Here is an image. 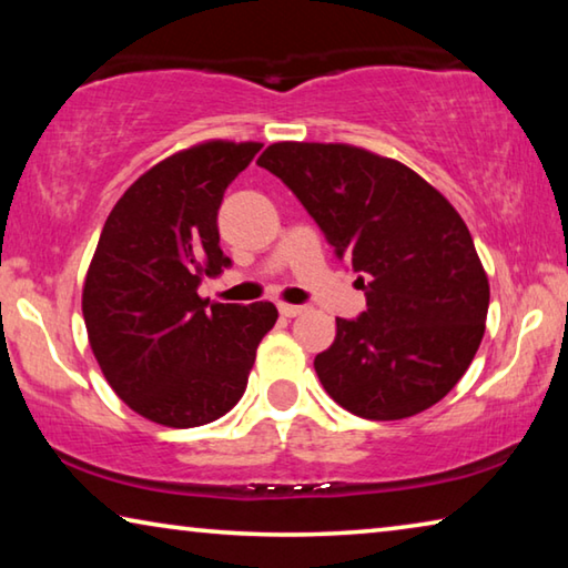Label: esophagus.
<instances>
[{"mask_svg":"<svg viewBox=\"0 0 568 568\" xmlns=\"http://www.w3.org/2000/svg\"><path fill=\"white\" fill-rule=\"evenodd\" d=\"M277 311H281L283 318H295V315L305 313V305H293V303H277Z\"/></svg>","mask_w":568,"mask_h":568,"instance_id":"esophagus-1","label":"esophagus"}]
</instances>
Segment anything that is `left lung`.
<instances>
[{
	"instance_id": "obj_1",
	"label": "left lung",
	"mask_w": 568,
	"mask_h": 568,
	"mask_svg": "<svg viewBox=\"0 0 568 568\" xmlns=\"http://www.w3.org/2000/svg\"><path fill=\"white\" fill-rule=\"evenodd\" d=\"M257 165L295 192L365 291L315 355L328 396L371 420H400L446 396L486 331L488 275L464 217L418 172L345 142H273Z\"/></svg>"
}]
</instances>
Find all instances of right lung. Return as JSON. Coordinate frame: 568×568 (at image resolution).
I'll return each instance as SVG.
<instances>
[{
	"mask_svg": "<svg viewBox=\"0 0 568 568\" xmlns=\"http://www.w3.org/2000/svg\"><path fill=\"white\" fill-rule=\"evenodd\" d=\"M261 142L205 140L160 160L124 190L84 275L82 315L110 388L168 428L213 423L243 398L273 303H207L223 273L217 210Z\"/></svg>",
	"mask_w": 568,
	"mask_h": 568,
	"instance_id": "add662e5",
	"label": "right lung"
}]
</instances>
